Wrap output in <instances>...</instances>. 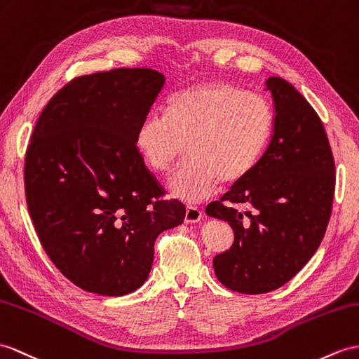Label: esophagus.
Returning a JSON list of instances; mask_svg holds the SVG:
<instances>
[{"mask_svg":"<svg viewBox=\"0 0 359 359\" xmlns=\"http://www.w3.org/2000/svg\"><path fill=\"white\" fill-rule=\"evenodd\" d=\"M201 217H203V212H201V210H199L198 207L189 205V207L186 208V217H184V221H186L187 224L198 222V221H201Z\"/></svg>","mask_w":359,"mask_h":359,"instance_id":"34e87169","label":"esophagus"}]
</instances>
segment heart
Returning a JSON list of instances; mask_svg holds the SVG:
<instances>
[{
    "instance_id": "heart-1",
    "label": "heart",
    "mask_w": 359,
    "mask_h": 359,
    "mask_svg": "<svg viewBox=\"0 0 359 359\" xmlns=\"http://www.w3.org/2000/svg\"><path fill=\"white\" fill-rule=\"evenodd\" d=\"M269 103L225 82H208L175 93L161 114H147L134 133V146L154 172H168L186 147L182 168L168 190L186 203L215 194L222 181L234 184L256 168L273 135Z\"/></svg>"
}]
</instances>
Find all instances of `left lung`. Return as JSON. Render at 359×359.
I'll return each mask as SVG.
<instances>
[{"label": "left lung", "mask_w": 359, "mask_h": 359, "mask_svg": "<svg viewBox=\"0 0 359 359\" xmlns=\"http://www.w3.org/2000/svg\"><path fill=\"white\" fill-rule=\"evenodd\" d=\"M273 137L248 177L205 213L226 221L234 242L213 259L231 291L265 294L308 264L325 238L335 190V163L318 114L294 86L269 77Z\"/></svg>", "instance_id": "8db88e82"}]
</instances>
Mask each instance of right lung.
I'll list each match as a JSON object with an SVG mask.
<instances>
[{
    "label": "right lung",
    "instance_id": "right-lung-1",
    "mask_svg": "<svg viewBox=\"0 0 359 359\" xmlns=\"http://www.w3.org/2000/svg\"><path fill=\"white\" fill-rule=\"evenodd\" d=\"M164 81L151 68L76 77L33 129L24 164L29 213L50 260L83 291L138 290L151 273L155 239L184 222V204L163 199L134 146Z\"/></svg>",
    "mask_w": 359,
    "mask_h": 359
}]
</instances>
